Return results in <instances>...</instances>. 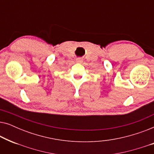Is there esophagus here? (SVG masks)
Returning a JSON list of instances; mask_svg holds the SVG:
<instances>
[{
	"instance_id": "esophagus-1",
	"label": "esophagus",
	"mask_w": 154,
	"mask_h": 154,
	"mask_svg": "<svg viewBox=\"0 0 154 154\" xmlns=\"http://www.w3.org/2000/svg\"><path fill=\"white\" fill-rule=\"evenodd\" d=\"M76 62L79 63V64H81V63L83 62V60H82L81 58H78V59H76Z\"/></svg>"
}]
</instances>
